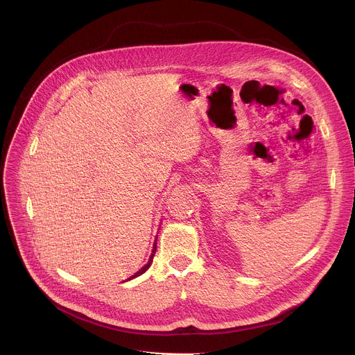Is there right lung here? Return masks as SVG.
<instances>
[{
  "mask_svg": "<svg viewBox=\"0 0 355 355\" xmlns=\"http://www.w3.org/2000/svg\"><path fill=\"white\" fill-rule=\"evenodd\" d=\"M154 253H155V245H154V248H153V254L152 257H150V259H149V262H148V263H146V265H145V266H144L141 270H138L135 275H132V276H131L128 280H131V279H134V277H137V276H141L142 273H145V272H146V270L150 268V265H152L153 262V257H154Z\"/></svg>",
  "mask_w": 355,
  "mask_h": 355,
  "instance_id": "add662e5",
  "label": "right lung"
}]
</instances>
